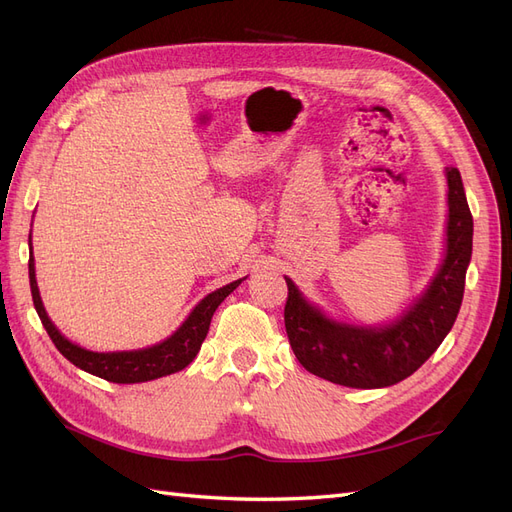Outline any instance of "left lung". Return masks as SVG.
Listing matches in <instances>:
<instances>
[{
  "label": "left lung",
  "instance_id": "1",
  "mask_svg": "<svg viewBox=\"0 0 512 512\" xmlns=\"http://www.w3.org/2000/svg\"><path fill=\"white\" fill-rule=\"evenodd\" d=\"M446 179V258L423 297L389 327L365 329L333 322L309 305L286 277V333L294 356L314 376L354 389L397 384L412 376L453 329L472 258L474 224L459 170L448 166Z\"/></svg>",
  "mask_w": 512,
  "mask_h": 512
}]
</instances>
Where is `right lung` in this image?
I'll return each mask as SVG.
<instances>
[{"mask_svg": "<svg viewBox=\"0 0 512 512\" xmlns=\"http://www.w3.org/2000/svg\"><path fill=\"white\" fill-rule=\"evenodd\" d=\"M29 250H32V243H29ZM239 284L241 280L207 294V297L194 307V312L188 316V320H185L177 329V333L170 335L166 342L158 346H151L145 350H132V352H91L68 342V339L55 329V324L49 320V316H46L40 301L38 284H36L34 258L29 254V286H32L34 307L42 320V327L53 339L55 348L64 354L72 365L117 384L156 380L168 374H175V371H181L183 367H188L194 361L200 346L205 342L213 312Z\"/></svg>", "mask_w": 512, "mask_h": 512, "instance_id": "1", "label": "right lung"}]
</instances>
